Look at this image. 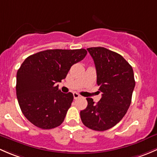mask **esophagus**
<instances>
[{
  "label": "esophagus",
  "mask_w": 157,
  "mask_h": 157,
  "mask_svg": "<svg viewBox=\"0 0 157 157\" xmlns=\"http://www.w3.org/2000/svg\"><path fill=\"white\" fill-rule=\"evenodd\" d=\"M73 97H74V99H78V98H80V95H79L78 93H76V92H74Z\"/></svg>",
  "instance_id": "esophagus-1"
}]
</instances>
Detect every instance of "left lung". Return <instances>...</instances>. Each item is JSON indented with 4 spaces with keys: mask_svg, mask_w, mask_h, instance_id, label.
<instances>
[{
    "mask_svg": "<svg viewBox=\"0 0 157 157\" xmlns=\"http://www.w3.org/2000/svg\"><path fill=\"white\" fill-rule=\"evenodd\" d=\"M87 50L94 62L102 98L97 103L92 98H86L88 106L81 111L80 116L85 126L102 132L116 125L127 113L135 86L134 72L117 53L102 47Z\"/></svg>",
    "mask_w": 157,
    "mask_h": 157,
    "instance_id": "obj_1",
    "label": "left lung"
}]
</instances>
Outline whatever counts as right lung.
Returning a JSON list of instances; mask_svg holds the SVG:
<instances>
[{
	"instance_id": "add662e5",
	"label": "right lung",
	"mask_w": 157,
	"mask_h": 157,
	"mask_svg": "<svg viewBox=\"0 0 157 157\" xmlns=\"http://www.w3.org/2000/svg\"><path fill=\"white\" fill-rule=\"evenodd\" d=\"M85 49L46 50L28 56L17 71V96L20 109L35 126L51 129L62 124L73 101L71 92L55 85L73 64L85 57Z\"/></svg>"
}]
</instances>
